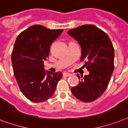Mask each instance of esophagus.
I'll return each instance as SVG.
<instances>
[{
  "label": "esophagus",
  "instance_id": "obj_1",
  "mask_svg": "<svg viewBox=\"0 0 128 128\" xmlns=\"http://www.w3.org/2000/svg\"><path fill=\"white\" fill-rule=\"evenodd\" d=\"M63 76H71V74H70V73H69V72H63Z\"/></svg>",
  "mask_w": 128,
  "mask_h": 128
}]
</instances>
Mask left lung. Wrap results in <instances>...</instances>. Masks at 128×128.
Listing matches in <instances>:
<instances>
[{
	"label": "left lung",
	"instance_id": "1",
	"mask_svg": "<svg viewBox=\"0 0 128 128\" xmlns=\"http://www.w3.org/2000/svg\"><path fill=\"white\" fill-rule=\"evenodd\" d=\"M68 34L78 41L81 48L80 61L89 74L79 76V83L71 88L72 94L84 102H91L102 96L110 82L114 69V49L108 36L92 24L70 29Z\"/></svg>",
	"mask_w": 128,
	"mask_h": 128
}]
</instances>
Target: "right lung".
I'll use <instances>...</instances> for the list:
<instances>
[{
	"label": "right lung",
	"mask_w": 128,
	"mask_h": 128,
	"mask_svg": "<svg viewBox=\"0 0 128 128\" xmlns=\"http://www.w3.org/2000/svg\"><path fill=\"white\" fill-rule=\"evenodd\" d=\"M63 29L50 30L42 25L32 26L18 36L12 52L13 72L18 86L32 102H43L53 96L61 72L44 70L50 46Z\"/></svg>",
	"instance_id": "right-lung-1"
}]
</instances>
